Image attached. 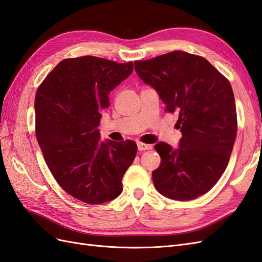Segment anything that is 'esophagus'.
<instances>
[{"instance_id": "obj_1", "label": "esophagus", "mask_w": 262, "mask_h": 262, "mask_svg": "<svg viewBox=\"0 0 262 262\" xmlns=\"http://www.w3.org/2000/svg\"><path fill=\"white\" fill-rule=\"evenodd\" d=\"M137 147H138V150L139 151H144V150H149V149H151L152 146L151 145H148V144H144V143H137Z\"/></svg>"}]
</instances>
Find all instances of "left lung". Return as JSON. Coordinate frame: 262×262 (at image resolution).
Returning a JSON list of instances; mask_svg holds the SVG:
<instances>
[{
	"label": "left lung",
	"mask_w": 262,
	"mask_h": 262,
	"mask_svg": "<svg viewBox=\"0 0 262 262\" xmlns=\"http://www.w3.org/2000/svg\"><path fill=\"white\" fill-rule=\"evenodd\" d=\"M135 70L156 89L164 111L179 114L178 149L159 143L161 157L152 172L157 191L177 201L203 195L225 171L237 133V113L229 81L205 58L171 51L135 61Z\"/></svg>",
	"instance_id": "left-lung-1"
}]
</instances>
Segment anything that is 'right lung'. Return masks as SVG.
<instances>
[{
    "instance_id": "1",
    "label": "right lung",
    "mask_w": 262,
    "mask_h": 262,
    "mask_svg": "<svg viewBox=\"0 0 262 262\" xmlns=\"http://www.w3.org/2000/svg\"><path fill=\"white\" fill-rule=\"evenodd\" d=\"M118 63L84 56L63 59L41 82L35 98V132L57 183L88 204H102L123 191V177L137 154L133 140L103 143L100 112L108 93L133 72Z\"/></svg>"
}]
</instances>
